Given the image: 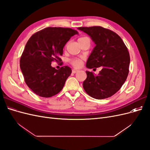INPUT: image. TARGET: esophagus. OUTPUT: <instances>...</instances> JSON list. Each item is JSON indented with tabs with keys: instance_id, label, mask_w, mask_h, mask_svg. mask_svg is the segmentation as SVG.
<instances>
[{
	"instance_id": "34e87169",
	"label": "esophagus",
	"mask_w": 150,
	"mask_h": 150,
	"mask_svg": "<svg viewBox=\"0 0 150 150\" xmlns=\"http://www.w3.org/2000/svg\"><path fill=\"white\" fill-rule=\"evenodd\" d=\"M79 71L78 70H77V69H73L72 70V73H76L77 72H78Z\"/></svg>"
}]
</instances>
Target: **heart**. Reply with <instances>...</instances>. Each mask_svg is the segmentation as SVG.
Returning <instances> with one entry per match:
<instances>
[{
	"label": "heart",
	"mask_w": 150,
	"mask_h": 150,
	"mask_svg": "<svg viewBox=\"0 0 150 150\" xmlns=\"http://www.w3.org/2000/svg\"><path fill=\"white\" fill-rule=\"evenodd\" d=\"M79 38V39H81ZM71 64L73 66L75 67H79L81 65H82V60L80 59H73L71 61Z\"/></svg>",
	"instance_id": "heart-1"
}]
</instances>
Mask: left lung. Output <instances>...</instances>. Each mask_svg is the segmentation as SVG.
<instances>
[{
    "mask_svg": "<svg viewBox=\"0 0 150 150\" xmlns=\"http://www.w3.org/2000/svg\"><path fill=\"white\" fill-rule=\"evenodd\" d=\"M79 30L89 35L96 44L89 56L86 67L96 69L102 67L97 76L86 71L83 88L91 97L103 99L118 91L129 73V54L126 45L115 32L101 26L81 27Z\"/></svg>",
    "mask_w": 150,
    "mask_h": 150,
    "instance_id": "1",
    "label": "left lung"
}]
</instances>
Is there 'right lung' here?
Here are the masks:
<instances>
[{"mask_svg": "<svg viewBox=\"0 0 150 150\" xmlns=\"http://www.w3.org/2000/svg\"><path fill=\"white\" fill-rule=\"evenodd\" d=\"M78 31L71 28H47L31 36L20 59L25 82L38 96L49 98L59 93L72 70L62 66L56 69L53 61H61L65 44Z\"/></svg>", "mask_w": 150, "mask_h": 150, "instance_id": "add662e5", "label": "right lung"}]
</instances>
